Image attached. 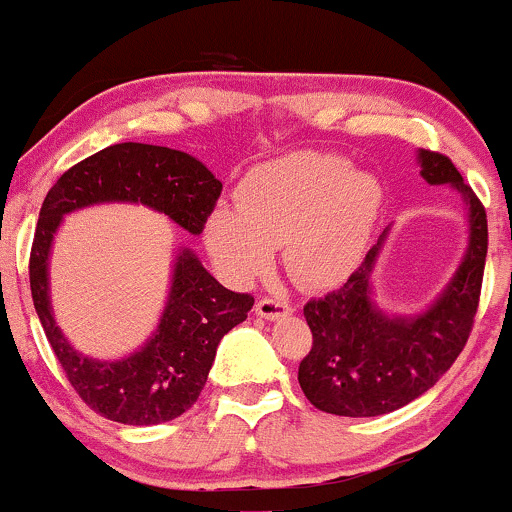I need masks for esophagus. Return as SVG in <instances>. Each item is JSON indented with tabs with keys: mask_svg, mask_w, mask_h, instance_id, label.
I'll use <instances>...</instances> for the list:
<instances>
[{
	"mask_svg": "<svg viewBox=\"0 0 512 512\" xmlns=\"http://www.w3.org/2000/svg\"><path fill=\"white\" fill-rule=\"evenodd\" d=\"M292 307L287 304L285 300H280V297H261V300L256 302V314L263 319H280L285 317V314H290Z\"/></svg>",
	"mask_w": 512,
	"mask_h": 512,
	"instance_id": "esophagus-1",
	"label": "esophagus"
}]
</instances>
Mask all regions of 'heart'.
Returning a JSON list of instances; mask_svg holds the SVG:
<instances>
[{
	"instance_id": "obj_1",
	"label": "heart",
	"mask_w": 512,
	"mask_h": 512,
	"mask_svg": "<svg viewBox=\"0 0 512 512\" xmlns=\"http://www.w3.org/2000/svg\"><path fill=\"white\" fill-rule=\"evenodd\" d=\"M384 205L382 183L336 152H292L258 164L237 188V208L205 220L212 261L232 283L271 271L285 244L292 278L312 290L343 285L360 268Z\"/></svg>"
}]
</instances>
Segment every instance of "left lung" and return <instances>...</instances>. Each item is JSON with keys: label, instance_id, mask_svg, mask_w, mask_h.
Returning a JSON list of instances; mask_svg holds the SVG:
<instances>
[{"label": "left lung", "instance_id": "1", "mask_svg": "<svg viewBox=\"0 0 512 512\" xmlns=\"http://www.w3.org/2000/svg\"><path fill=\"white\" fill-rule=\"evenodd\" d=\"M418 162L430 186L450 183L462 193L469 215L467 254L426 312L389 317L372 300V273L389 232L384 229L346 283L304 304L314 343L297 380L319 411L370 418L401 409L426 394L467 346L486 266V210L445 154L418 149Z\"/></svg>", "mask_w": 512, "mask_h": 512}]
</instances>
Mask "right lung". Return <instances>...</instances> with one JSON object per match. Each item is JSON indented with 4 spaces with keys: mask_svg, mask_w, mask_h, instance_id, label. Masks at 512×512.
Masks as SVG:
<instances>
[{
    "mask_svg": "<svg viewBox=\"0 0 512 512\" xmlns=\"http://www.w3.org/2000/svg\"><path fill=\"white\" fill-rule=\"evenodd\" d=\"M220 193L222 183L191 154L120 142L74 164L45 195L28 263L33 304L74 392L108 421L157 426L191 409L222 336L246 319L254 297L227 290L191 249H179L157 331L125 358L94 360L70 346L50 307L48 261L57 227L62 217L89 205L142 203L200 234Z\"/></svg>",
    "mask_w": 512,
    "mask_h": 512,
    "instance_id": "add662e5",
    "label": "right lung"
}]
</instances>
